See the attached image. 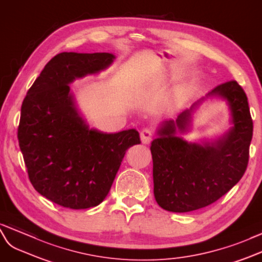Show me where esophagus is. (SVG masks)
Instances as JSON below:
<instances>
[{
	"mask_svg": "<svg viewBox=\"0 0 262 262\" xmlns=\"http://www.w3.org/2000/svg\"><path fill=\"white\" fill-rule=\"evenodd\" d=\"M140 139H142V143L145 145H148L151 139H152V132L149 128H145L140 132Z\"/></svg>",
	"mask_w": 262,
	"mask_h": 262,
	"instance_id": "1",
	"label": "esophagus"
}]
</instances>
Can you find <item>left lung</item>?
<instances>
[{"label": "left lung", "mask_w": 262, "mask_h": 262, "mask_svg": "<svg viewBox=\"0 0 262 262\" xmlns=\"http://www.w3.org/2000/svg\"><path fill=\"white\" fill-rule=\"evenodd\" d=\"M208 97L226 100L233 126L223 137L203 144L189 143L178 132L191 125L192 113ZM248 98L236 80L218 85L206 97L183 111L176 120H165L151 142L154 196L165 210L188 212L223 197L246 171L252 138Z\"/></svg>", "instance_id": "1"}]
</instances>
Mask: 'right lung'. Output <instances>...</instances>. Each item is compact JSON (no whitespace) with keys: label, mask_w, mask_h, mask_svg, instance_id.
<instances>
[{"label":"right lung","mask_w":262,"mask_h":262,"mask_svg":"<svg viewBox=\"0 0 262 262\" xmlns=\"http://www.w3.org/2000/svg\"><path fill=\"white\" fill-rule=\"evenodd\" d=\"M114 59L111 53H59L23 100L17 138L29 178L37 192L62 207L86 209L102 203L126 150L140 144L136 129L90 128L70 89Z\"/></svg>","instance_id":"obj_1"}]
</instances>
